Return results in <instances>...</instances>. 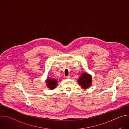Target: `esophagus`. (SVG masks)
Masks as SVG:
<instances>
[{
  "instance_id": "esophagus-1",
  "label": "esophagus",
  "mask_w": 129,
  "mask_h": 129,
  "mask_svg": "<svg viewBox=\"0 0 129 129\" xmlns=\"http://www.w3.org/2000/svg\"><path fill=\"white\" fill-rule=\"evenodd\" d=\"M65 78L67 79H70V76H66Z\"/></svg>"
}]
</instances>
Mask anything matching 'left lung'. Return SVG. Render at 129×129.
<instances>
[{
    "mask_svg": "<svg viewBox=\"0 0 129 129\" xmlns=\"http://www.w3.org/2000/svg\"><path fill=\"white\" fill-rule=\"evenodd\" d=\"M78 83L83 89H87L91 85L92 77L87 72H84L78 80Z\"/></svg>",
    "mask_w": 129,
    "mask_h": 129,
    "instance_id": "8db88e82",
    "label": "left lung"
}]
</instances>
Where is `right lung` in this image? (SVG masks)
<instances>
[{
	"label": "right lung",
	"mask_w": 129,
	"mask_h": 129,
	"mask_svg": "<svg viewBox=\"0 0 129 129\" xmlns=\"http://www.w3.org/2000/svg\"><path fill=\"white\" fill-rule=\"evenodd\" d=\"M46 85L48 88L50 89H54L56 88V86L58 84V81L55 79H47L46 81Z\"/></svg>",
	"instance_id": "1"
}]
</instances>
